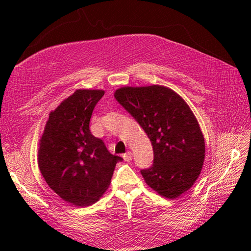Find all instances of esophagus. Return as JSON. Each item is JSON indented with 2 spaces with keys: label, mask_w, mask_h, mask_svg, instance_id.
I'll return each instance as SVG.
<instances>
[{
  "label": "esophagus",
  "mask_w": 251,
  "mask_h": 251,
  "mask_svg": "<svg viewBox=\"0 0 251 251\" xmlns=\"http://www.w3.org/2000/svg\"><path fill=\"white\" fill-rule=\"evenodd\" d=\"M124 159H125V161H127V162L132 161V159H133L132 151H126V153L124 155Z\"/></svg>",
  "instance_id": "1"
}]
</instances>
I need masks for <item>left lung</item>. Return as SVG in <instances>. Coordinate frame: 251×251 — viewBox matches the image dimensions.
<instances>
[{
	"mask_svg": "<svg viewBox=\"0 0 251 251\" xmlns=\"http://www.w3.org/2000/svg\"><path fill=\"white\" fill-rule=\"evenodd\" d=\"M114 96L153 146V165L141 170L146 183L169 199L188 191L201 173L205 142L198 120L183 98L159 85L123 87Z\"/></svg>",
	"mask_w": 251,
	"mask_h": 251,
	"instance_id": "1",
	"label": "left lung"
}]
</instances>
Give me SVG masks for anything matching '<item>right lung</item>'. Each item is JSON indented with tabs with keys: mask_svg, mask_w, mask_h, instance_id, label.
Returning a JSON list of instances; mask_svg holds the SVG:
<instances>
[{
	"mask_svg": "<svg viewBox=\"0 0 251 251\" xmlns=\"http://www.w3.org/2000/svg\"><path fill=\"white\" fill-rule=\"evenodd\" d=\"M102 90L78 89L50 112L40 140L37 162L45 181L60 198L76 206L100 200L116 163L101 139L90 132V119Z\"/></svg>",
	"mask_w": 251,
	"mask_h": 251,
	"instance_id": "add662e5",
	"label": "right lung"
}]
</instances>
